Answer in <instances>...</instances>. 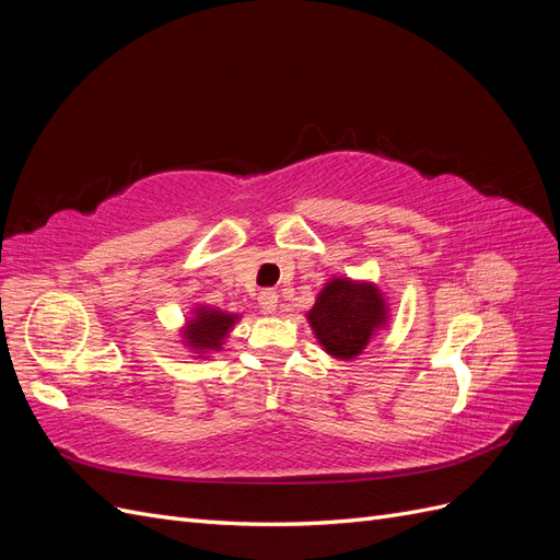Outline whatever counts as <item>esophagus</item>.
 <instances>
[{
    "label": "esophagus",
    "instance_id": "34e87169",
    "mask_svg": "<svg viewBox=\"0 0 560 560\" xmlns=\"http://www.w3.org/2000/svg\"><path fill=\"white\" fill-rule=\"evenodd\" d=\"M278 292H273V290H264L261 294H259V306L264 308V313H268V315H273L276 311H278Z\"/></svg>",
    "mask_w": 560,
    "mask_h": 560
}]
</instances>
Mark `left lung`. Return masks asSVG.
<instances>
[{"label":"left lung","mask_w":560,"mask_h":560,"mask_svg":"<svg viewBox=\"0 0 560 560\" xmlns=\"http://www.w3.org/2000/svg\"><path fill=\"white\" fill-rule=\"evenodd\" d=\"M389 303L371 280L329 278L306 313L308 325L329 358L350 362L389 325Z\"/></svg>","instance_id":"8db88e82"}]
</instances>
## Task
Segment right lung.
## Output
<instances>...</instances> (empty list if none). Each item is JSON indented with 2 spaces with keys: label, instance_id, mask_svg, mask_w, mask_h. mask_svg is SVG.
<instances>
[{
  "label": "right lung",
  "instance_id": "right-lung-1",
  "mask_svg": "<svg viewBox=\"0 0 560 560\" xmlns=\"http://www.w3.org/2000/svg\"><path fill=\"white\" fill-rule=\"evenodd\" d=\"M241 313H229L214 308L210 303H198L189 311V317L184 319L179 329L184 348L194 352V358L206 360L214 352H222L229 334L238 325Z\"/></svg>",
  "mask_w": 560,
  "mask_h": 560
}]
</instances>
